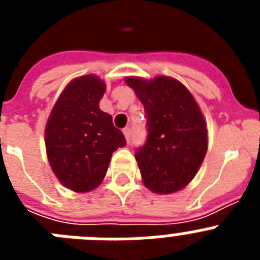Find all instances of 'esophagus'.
I'll list each match as a JSON object with an SVG mask.
<instances>
[{
	"mask_svg": "<svg viewBox=\"0 0 260 260\" xmlns=\"http://www.w3.org/2000/svg\"><path fill=\"white\" fill-rule=\"evenodd\" d=\"M123 135H125L126 141H130V127H125L123 128Z\"/></svg>",
	"mask_w": 260,
	"mask_h": 260,
	"instance_id": "esophagus-1",
	"label": "esophagus"
}]
</instances>
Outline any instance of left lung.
Segmentation results:
<instances>
[{
	"mask_svg": "<svg viewBox=\"0 0 260 260\" xmlns=\"http://www.w3.org/2000/svg\"><path fill=\"white\" fill-rule=\"evenodd\" d=\"M144 105L147 141L135 150L144 185L157 194L181 190L207 152V126L189 89L178 80L126 78Z\"/></svg>",
	"mask_w": 260,
	"mask_h": 260,
	"instance_id": "8db88e82",
	"label": "left lung"
}]
</instances>
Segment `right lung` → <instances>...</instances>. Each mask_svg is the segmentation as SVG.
Listing matches in <instances>:
<instances>
[{
    "label": "right lung",
    "mask_w": 260,
    "mask_h": 260,
    "mask_svg": "<svg viewBox=\"0 0 260 260\" xmlns=\"http://www.w3.org/2000/svg\"><path fill=\"white\" fill-rule=\"evenodd\" d=\"M105 83L95 75L73 80L61 93L45 127L47 155L62 185L93 190L107 173L112 153L126 146L112 116L99 108Z\"/></svg>",
    "instance_id": "right-lung-1"
}]
</instances>
